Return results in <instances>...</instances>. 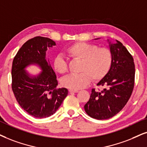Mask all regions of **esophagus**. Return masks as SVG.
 Masks as SVG:
<instances>
[{"label": "esophagus", "instance_id": "obj_1", "mask_svg": "<svg viewBox=\"0 0 147 147\" xmlns=\"http://www.w3.org/2000/svg\"><path fill=\"white\" fill-rule=\"evenodd\" d=\"M69 92L70 93H77L79 92V90H69Z\"/></svg>", "mask_w": 147, "mask_h": 147}]
</instances>
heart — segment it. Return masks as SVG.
I'll return each instance as SVG.
<instances>
[{"label": "heart", "mask_w": 147, "mask_h": 147, "mask_svg": "<svg viewBox=\"0 0 147 147\" xmlns=\"http://www.w3.org/2000/svg\"><path fill=\"white\" fill-rule=\"evenodd\" d=\"M65 54L71 59L80 60L79 74H72L62 79L63 86L70 90H80L89 85L91 80L99 81L109 73L113 63V55L106 47L85 42H77L70 45L65 49ZM53 68L60 74L68 70L65 58L59 55L53 60Z\"/></svg>", "instance_id": "heart-1"}]
</instances>
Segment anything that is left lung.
<instances>
[{"instance_id":"8db88e82","label":"left lung","mask_w":147,"mask_h":147,"mask_svg":"<svg viewBox=\"0 0 147 147\" xmlns=\"http://www.w3.org/2000/svg\"><path fill=\"white\" fill-rule=\"evenodd\" d=\"M108 41L113 55L112 66L109 73L97 84L106 88L101 92L92 89L90 100L84 106L89 116L99 120L113 117L121 111L130 98L134 86L133 57L119 40H116V43Z\"/></svg>"}]
</instances>
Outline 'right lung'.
I'll list each match as a JSON object with an SVG mask.
<instances>
[{
  "mask_svg": "<svg viewBox=\"0 0 147 147\" xmlns=\"http://www.w3.org/2000/svg\"><path fill=\"white\" fill-rule=\"evenodd\" d=\"M55 45L47 37H34L22 45L13 61L11 87L15 97L24 111L36 118L54 114L68 95L66 88H56V75L46 60L47 49ZM31 64L38 65L42 72L36 76L28 74L25 68Z\"/></svg>",
  "mask_w": 147,
  "mask_h": 147,
  "instance_id": "obj_1",
  "label": "right lung"
}]
</instances>
